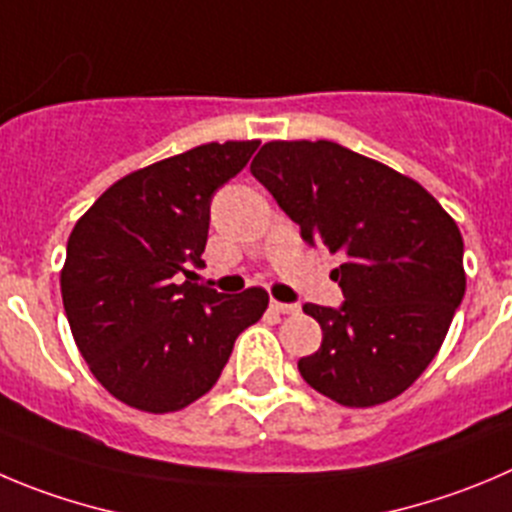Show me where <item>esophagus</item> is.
Segmentation results:
<instances>
[{"label": "esophagus", "instance_id": "obj_1", "mask_svg": "<svg viewBox=\"0 0 512 512\" xmlns=\"http://www.w3.org/2000/svg\"><path fill=\"white\" fill-rule=\"evenodd\" d=\"M270 308L275 310V313L290 315V313H298L300 305H295V303H280V300H270Z\"/></svg>", "mask_w": 512, "mask_h": 512}]
</instances>
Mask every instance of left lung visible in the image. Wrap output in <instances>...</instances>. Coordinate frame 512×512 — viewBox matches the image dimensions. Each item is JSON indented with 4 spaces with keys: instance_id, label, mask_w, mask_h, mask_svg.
Instances as JSON below:
<instances>
[{
    "instance_id": "8db88e82",
    "label": "left lung",
    "mask_w": 512,
    "mask_h": 512,
    "mask_svg": "<svg viewBox=\"0 0 512 512\" xmlns=\"http://www.w3.org/2000/svg\"><path fill=\"white\" fill-rule=\"evenodd\" d=\"M331 272L346 303H305L323 343L300 376L343 407L407 391L442 348L465 295L462 234L419 181L333 141H270L250 166Z\"/></svg>"
}]
</instances>
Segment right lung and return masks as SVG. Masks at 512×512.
I'll return each mask as SVG.
<instances>
[{
    "mask_svg": "<svg viewBox=\"0 0 512 512\" xmlns=\"http://www.w3.org/2000/svg\"><path fill=\"white\" fill-rule=\"evenodd\" d=\"M260 141L202 143L131 171L75 222L60 290L70 331L108 394L148 414L179 412L217 384L234 341L270 295H222L179 275L202 267L214 191Z\"/></svg>",
    "mask_w": 512,
    "mask_h": 512,
    "instance_id": "obj_1",
    "label": "right lung"
}]
</instances>
